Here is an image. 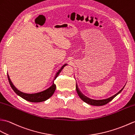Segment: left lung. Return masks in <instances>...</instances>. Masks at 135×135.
I'll return each mask as SVG.
<instances>
[{
    "label": "left lung",
    "mask_w": 135,
    "mask_h": 135,
    "mask_svg": "<svg viewBox=\"0 0 135 135\" xmlns=\"http://www.w3.org/2000/svg\"><path fill=\"white\" fill-rule=\"evenodd\" d=\"M124 86L123 88H122L119 91L114 94V95H113L110 97H109V98H107V99H98V100H97V99H91L88 98V97H87L86 96H85L84 95H83V94L80 92V91L79 90V89H78V85L76 84V91L78 95L80 98V99L83 101L84 102H86L87 103H88L89 105H93V106H102V105H104L107 104L108 103H109V102H110L114 98H115V97H116L118 94H120L121 91L122 90H123L124 88Z\"/></svg>",
    "instance_id": "1"
}]
</instances>
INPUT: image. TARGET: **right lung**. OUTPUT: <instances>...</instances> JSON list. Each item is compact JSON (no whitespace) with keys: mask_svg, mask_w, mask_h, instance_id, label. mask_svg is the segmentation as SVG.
Returning <instances> with one entry per match:
<instances>
[{"mask_svg":"<svg viewBox=\"0 0 135 135\" xmlns=\"http://www.w3.org/2000/svg\"><path fill=\"white\" fill-rule=\"evenodd\" d=\"M67 64H65L64 65H62L60 70L57 72V73H56L55 75V79L53 80L52 84H51V86H49L48 88H47L46 89L41 91H39V92H37L34 93H26L21 91L18 90L16 87L14 86V84H12V82L10 80V78L9 77V75L7 74L8 82L10 84L12 89L14 90V91L16 93L17 95L20 96L24 99L26 100V101L31 102H41L45 101L46 100L49 99L50 97H52V95L53 94V93H55L56 86V84L54 83V80L56 79V78L59 76V74L61 73V70Z\"/></svg>","mask_w":135,"mask_h":135,"instance_id":"right-lung-1","label":"right lung"}]
</instances>
